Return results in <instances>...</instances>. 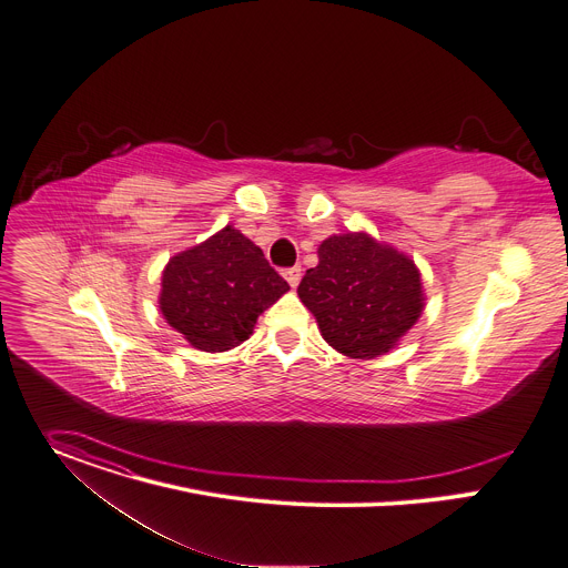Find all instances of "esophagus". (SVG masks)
Here are the masks:
<instances>
[{"mask_svg": "<svg viewBox=\"0 0 568 568\" xmlns=\"http://www.w3.org/2000/svg\"><path fill=\"white\" fill-rule=\"evenodd\" d=\"M283 276L287 278V283H290L292 287H296V285H298V281H301V267H298V265L287 267V270L283 272Z\"/></svg>", "mask_w": 568, "mask_h": 568, "instance_id": "obj_1", "label": "esophagus"}]
</instances>
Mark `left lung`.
Instances as JSON below:
<instances>
[{
	"label": "left lung",
	"mask_w": 568,
	"mask_h": 568,
	"mask_svg": "<svg viewBox=\"0 0 568 568\" xmlns=\"http://www.w3.org/2000/svg\"><path fill=\"white\" fill-rule=\"evenodd\" d=\"M296 292L324 339L363 359L387 353L424 307L415 263L365 233L324 240L320 265L305 272Z\"/></svg>",
	"instance_id": "left-lung-1"
}]
</instances>
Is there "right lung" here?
<instances>
[{
  "label": "right lung",
  "mask_w": 568,
  "mask_h": 568,
  "mask_svg": "<svg viewBox=\"0 0 568 568\" xmlns=\"http://www.w3.org/2000/svg\"><path fill=\"white\" fill-rule=\"evenodd\" d=\"M287 290L263 251L226 226L168 263L161 311L192 346L220 353L248 339L257 315Z\"/></svg>",
  "instance_id": "right-lung-1"
}]
</instances>
